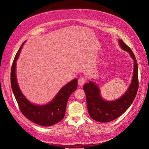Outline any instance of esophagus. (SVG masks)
Wrapping results in <instances>:
<instances>
[{"label":"esophagus","mask_w":149,"mask_h":149,"mask_svg":"<svg viewBox=\"0 0 149 149\" xmlns=\"http://www.w3.org/2000/svg\"><path fill=\"white\" fill-rule=\"evenodd\" d=\"M86 79L84 77H81L78 80V84L79 86H83L84 84V83L86 82Z\"/></svg>","instance_id":"esophagus-1"}]
</instances>
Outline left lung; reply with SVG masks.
Returning a JSON list of instances; mask_svg holds the SVG:
<instances>
[{"mask_svg": "<svg viewBox=\"0 0 149 149\" xmlns=\"http://www.w3.org/2000/svg\"><path fill=\"white\" fill-rule=\"evenodd\" d=\"M118 41L122 48L128 52L134 60L132 81L125 95L118 100L107 102L101 97L99 87L92 81L86 83L83 86L88 114L93 120L99 122H109L123 114L133 103L139 88L138 66L136 58L131 49L122 40Z\"/></svg>", "mask_w": 149, "mask_h": 149, "instance_id": "obj_1", "label": "left lung"}]
</instances>
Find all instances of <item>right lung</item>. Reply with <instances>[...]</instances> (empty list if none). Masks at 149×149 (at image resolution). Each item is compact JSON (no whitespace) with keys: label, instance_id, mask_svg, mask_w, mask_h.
<instances>
[{"label":"right lung","instance_id":"obj_1","mask_svg":"<svg viewBox=\"0 0 149 149\" xmlns=\"http://www.w3.org/2000/svg\"><path fill=\"white\" fill-rule=\"evenodd\" d=\"M23 45L24 42L17 52L12 66L10 81L13 94L21 112L27 119L40 126H53L61 121L65 117L68 99L77 89V80L74 79L63 86L49 104L43 106L32 104L21 92L16 76V62Z\"/></svg>","mask_w":149,"mask_h":149}]
</instances>
